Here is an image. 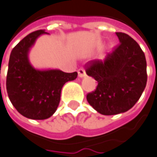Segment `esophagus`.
<instances>
[{
	"instance_id": "1",
	"label": "esophagus",
	"mask_w": 157,
	"mask_h": 157,
	"mask_svg": "<svg viewBox=\"0 0 157 157\" xmlns=\"http://www.w3.org/2000/svg\"><path fill=\"white\" fill-rule=\"evenodd\" d=\"M78 77H79V78H84V77L86 75V70H85L84 68H80V69H78Z\"/></svg>"
}]
</instances>
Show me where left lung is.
<instances>
[{
    "mask_svg": "<svg viewBox=\"0 0 157 157\" xmlns=\"http://www.w3.org/2000/svg\"><path fill=\"white\" fill-rule=\"evenodd\" d=\"M119 44L104 60L86 64V74L98 81L86 99L98 112L117 115L131 109L147 83V63L137 42L124 33H116Z\"/></svg>",
    "mask_w": 157,
    "mask_h": 157,
    "instance_id": "obj_1",
    "label": "left lung"
}]
</instances>
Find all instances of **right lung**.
I'll return each instance as SVG.
<instances>
[{
    "label": "right lung",
    "mask_w": 157,
    "mask_h": 157,
    "mask_svg": "<svg viewBox=\"0 0 157 157\" xmlns=\"http://www.w3.org/2000/svg\"><path fill=\"white\" fill-rule=\"evenodd\" d=\"M47 33L38 30L29 33L13 48L7 74V91L12 105L19 113L30 119L43 120L56 111L63 86L74 80L78 72L60 70L40 71L33 68L28 52L40 35Z\"/></svg>",
    "instance_id": "right-lung-1"
}]
</instances>
